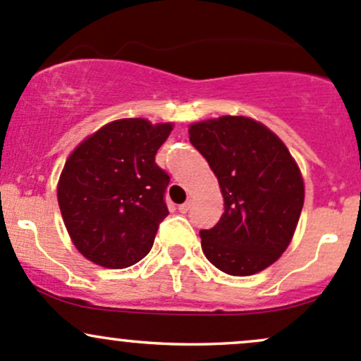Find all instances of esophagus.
Instances as JSON below:
<instances>
[{"label": "esophagus", "mask_w": 361, "mask_h": 361, "mask_svg": "<svg viewBox=\"0 0 361 361\" xmlns=\"http://www.w3.org/2000/svg\"><path fill=\"white\" fill-rule=\"evenodd\" d=\"M188 209H190V202H188V200H187V202H183V204H180V206H178V211H180V212H187Z\"/></svg>", "instance_id": "esophagus-1"}]
</instances>
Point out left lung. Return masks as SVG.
<instances>
[{"mask_svg":"<svg viewBox=\"0 0 361 361\" xmlns=\"http://www.w3.org/2000/svg\"><path fill=\"white\" fill-rule=\"evenodd\" d=\"M190 143L218 178L225 212L200 230L218 270L247 276L275 263L290 244L305 204L301 171L275 133L242 116L192 124Z\"/></svg>","mask_w":361,"mask_h":361,"instance_id":"8db88e82","label":"left lung"}]
</instances>
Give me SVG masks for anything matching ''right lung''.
Returning a JSON list of instances; mask_svg holds the SVG:
<instances>
[{
    "instance_id": "obj_1",
    "label": "right lung",
    "mask_w": 361,
    "mask_h": 361,
    "mask_svg": "<svg viewBox=\"0 0 361 361\" xmlns=\"http://www.w3.org/2000/svg\"><path fill=\"white\" fill-rule=\"evenodd\" d=\"M171 130L169 123L119 119L69 155L56 195L67 231L86 259L121 270L150 252L169 214V174L155 164V154Z\"/></svg>"
}]
</instances>
